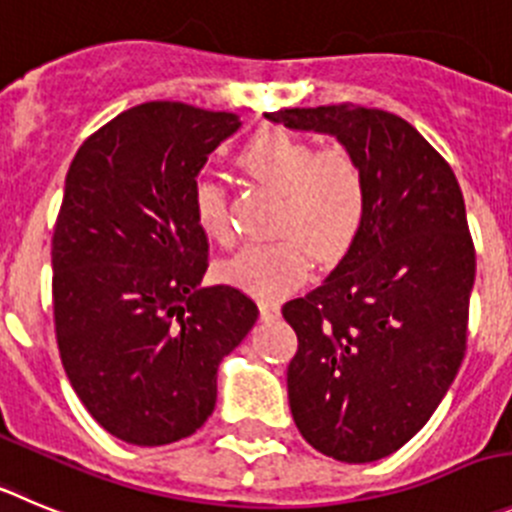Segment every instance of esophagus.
Wrapping results in <instances>:
<instances>
[{
    "label": "esophagus",
    "mask_w": 512,
    "mask_h": 512,
    "mask_svg": "<svg viewBox=\"0 0 512 512\" xmlns=\"http://www.w3.org/2000/svg\"><path fill=\"white\" fill-rule=\"evenodd\" d=\"M260 315L265 318V321H272V318H278L280 315V305L272 303V300H260Z\"/></svg>",
    "instance_id": "1"
}]
</instances>
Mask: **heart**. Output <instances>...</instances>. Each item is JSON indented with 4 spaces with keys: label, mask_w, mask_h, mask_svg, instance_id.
Masks as SVG:
<instances>
[{
    "label": "heart",
    "mask_w": 512,
    "mask_h": 512,
    "mask_svg": "<svg viewBox=\"0 0 512 512\" xmlns=\"http://www.w3.org/2000/svg\"><path fill=\"white\" fill-rule=\"evenodd\" d=\"M240 166L267 189L278 191V240L245 245L219 265V278L262 300L290 293L308 278L315 260L336 265L356 245L369 212L364 171L348 154L318 151L283 128H265L240 151ZM191 212L209 240L232 242L224 189L199 179L191 189Z\"/></svg>",
    "instance_id": "b5f03b06"
}]
</instances>
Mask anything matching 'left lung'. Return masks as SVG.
<instances>
[{
	"label": "left lung",
	"mask_w": 512,
	"mask_h": 512,
	"mask_svg": "<svg viewBox=\"0 0 512 512\" xmlns=\"http://www.w3.org/2000/svg\"><path fill=\"white\" fill-rule=\"evenodd\" d=\"M265 116L336 136L364 171L356 245L283 315L298 336L288 399L305 442L351 465L381 460L427 424L465 358L475 245L460 184L394 113L341 103Z\"/></svg>",
	"instance_id": "1"
}]
</instances>
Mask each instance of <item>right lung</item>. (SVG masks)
<instances>
[{
	"mask_svg": "<svg viewBox=\"0 0 512 512\" xmlns=\"http://www.w3.org/2000/svg\"><path fill=\"white\" fill-rule=\"evenodd\" d=\"M234 113L171 100L123 111L78 148L52 234V308L62 366L113 437L159 447L197 432L217 369L257 321L232 285L199 288L207 234L191 189Z\"/></svg>",
	"mask_w": 512,
	"mask_h": 512,
	"instance_id": "1",
	"label": "right lung"
}]
</instances>
